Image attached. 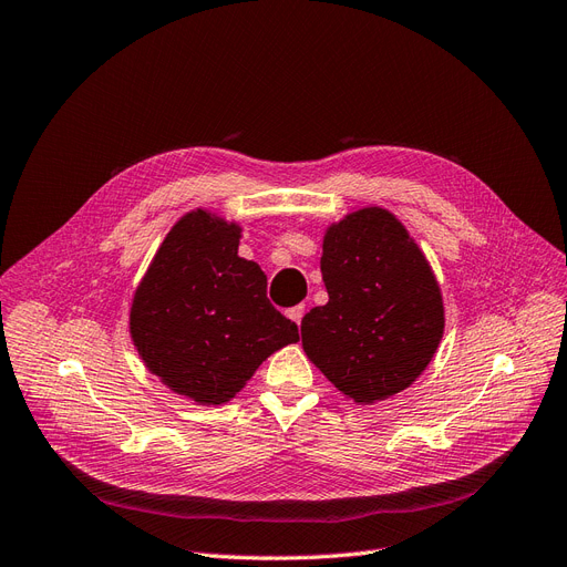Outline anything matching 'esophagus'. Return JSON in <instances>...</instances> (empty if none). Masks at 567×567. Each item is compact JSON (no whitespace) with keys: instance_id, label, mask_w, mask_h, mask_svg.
<instances>
[{"instance_id":"obj_1","label":"esophagus","mask_w":567,"mask_h":567,"mask_svg":"<svg viewBox=\"0 0 567 567\" xmlns=\"http://www.w3.org/2000/svg\"><path fill=\"white\" fill-rule=\"evenodd\" d=\"M303 315H306V306H293V308H289V310H287V317L291 319V322H297L299 327H301V319H303Z\"/></svg>"}]
</instances>
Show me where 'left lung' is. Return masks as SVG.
<instances>
[{
  "label": "left lung",
  "instance_id": "1",
  "mask_svg": "<svg viewBox=\"0 0 567 567\" xmlns=\"http://www.w3.org/2000/svg\"><path fill=\"white\" fill-rule=\"evenodd\" d=\"M322 250L329 301L303 317V350L354 403L384 401L424 373L440 344L445 308L433 270L384 208L331 225Z\"/></svg>",
  "mask_w": 567,
  "mask_h": 567
}]
</instances>
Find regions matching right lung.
Returning <instances> with one entry per match:
<instances>
[{
  "label": "right lung",
  "instance_id": "right-lung-1",
  "mask_svg": "<svg viewBox=\"0 0 567 567\" xmlns=\"http://www.w3.org/2000/svg\"><path fill=\"white\" fill-rule=\"evenodd\" d=\"M240 227L206 210L181 217L130 312L136 350L171 391L202 405L236 396L261 361L299 340L266 297L259 264L238 257Z\"/></svg>",
  "mask_w": 567,
  "mask_h": 567
}]
</instances>
